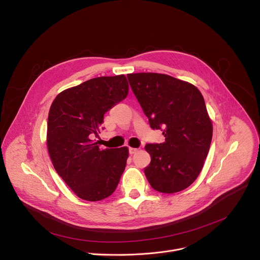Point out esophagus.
I'll return each mask as SVG.
<instances>
[{
  "label": "esophagus",
  "instance_id": "1",
  "mask_svg": "<svg viewBox=\"0 0 260 260\" xmlns=\"http://www.w3.org/2000/svg\"><path fill=\"white\" fill-rule=\"evenodd\" d=\"M128 151H129V153L131 154H134V153H136L137 151H138V148H134V147H129L128 148Z\"/></svg>",
  "mask_w": 260,
  "mask_h": 260
}]
</instances>
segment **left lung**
Returning a JSON list of instances; mask_svg holds the SVG:
<instances>
[{"label": "left lung", "instance_id": "1", "mask_svg": "<svg viewBox=\"0 0 260 260\" xmlns=\"http://www.w3.org/2000/svg\"><path fill=\"white\" fill-rule=\"evenodd\" d=\"M133 93L152 129H161L163 143H147L151 161L144 168L150 186L175 193L199 177L209 152L212 123L201 92L191 83L165 74L127 75Z\"/></svg>", "mask_w": 260, "mask_h": 260}]
</instances>
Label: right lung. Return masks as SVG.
Wrapping results in <instances>:
<instances>
[{
    "instance_id": "add662e5",
    "label": "right lung",
    "mask_w": 260,
    "mask_h": 260,
    "mask_svg": "<svg viewBox=\"0 0 260 260\" xmlns=\"http://www.w3.org/2000/svg\"><path fill=\"white\" fill-rule=\"evenodd\" d=\"M127 93L124 75L105 76L64 90L52 102L47 125L50 158L82 200L96 202L113 194L125 169L127 147L101 149L92 139L103 129L105 114Z\"/></svg>"
}]
</instances>
